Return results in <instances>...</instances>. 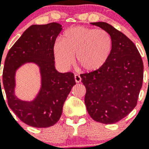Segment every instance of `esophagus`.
<instances>
[{
	"mask_svg": "<svg viewBox=\"0 0 149 149\" xmlns=\"http://www.w3.org/2000/svg\"><path fill=\"white\" fill-rule=\"evenodd\" d=\"M74 80H75L76 83H80L81 81V77L79 74H74Z\"/></svg>",
	"mask_w": 149,
	"mask_h": 149,
	"instance_id": "1",
	"label": "esophagus"
}]
</instances>
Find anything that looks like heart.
<instances>
[{"instance_id": "b5f03b06", "label": "heart", "mask_w": 149, "mask_h": 149, "mask_svg": "<svg viewBox=\"0 0 149 149\" xmlns=\"http://www.w3.org/2000/svg\"><path fill=\"white\" fill-rule=\"evenodd\" d=\"M113 50L112 36L104 29L77 26L65 30L54 47L55 60L68 69L74 62L85 71L94 72L106 64Z\"/></svg>"}]
</instances>
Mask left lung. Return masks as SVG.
I'll use <instances>...</instances> for the list:
<instances>
[{
    "label": "left lung",
    "mask_w": 149,
    "mask_h": 149,
    "mask_svg": "<svg viewBox=\"0 0 149 149\" xmlns=\"http://www.w3.org/2000/svg\"><path fill=\"white\" fill-rule=\"evenodd\" d=\"M107 30L113 50L102 68L81 74L86 87L85 104L93 120L113 124L128 115L137 104L143 81V63L132 41L106 22H93Z\"/></svg>",
    "instance_id": "left-lung-1"
}]
</instances>
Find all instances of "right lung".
<instances>
[{"mask_svg": "<svg viewBox=\"0 0 149 149\" xmlns=\"http://www.w3.org/2000/svg\"><path fill=\"white\" fill-rule=\"evenodd\" d=\"M61 27L56 22L30 26L10 48L5 60L3 85L8 105L21 121L34 127H48L58 122L63 104L76 84L72 72L60 73L54 66V47ZM27 61L37 64L42 75V88L30 102L18 100L14 94L15 71Z\"/></svg>", "mask_w": 149, "mask_h": 149, "instance_id": "add662e5", "label": "right lung"}]
</instances>
